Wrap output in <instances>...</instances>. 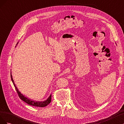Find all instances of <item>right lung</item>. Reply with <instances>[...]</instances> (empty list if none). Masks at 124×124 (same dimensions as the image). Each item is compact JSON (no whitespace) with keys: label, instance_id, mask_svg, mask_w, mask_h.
Returning a JSON list of instances; mask_svg holds the SVG:
<instances>
[{"label":"right lung","instance_id":"right-lung-1","mask_svg":"<svg viewBox=\"0 0 124 124\" xmlns=\"http://www.w3.org/2000/svg\"><path fill=\"white\" fill-rule=\"evenodd\" d=\"M11 80H12V81L13 82V84L15 88H16V89L18 93V96H19V97L21 100L24 101V102H25L26 103H27V104H28L29 105H31V106H34V107H46V106H47V105L51 102V97H52L51 94L50 95V96L49 97H48V98L46 100L43 101H35V100H33L32 99L28 98V97H26L23 94H22V93L19 91H18V88H17L16 84H15V83H14V82L13 81L12 74H11Z\"/></svg>","mask_w":124,"mask_h":124}]
</instances>
